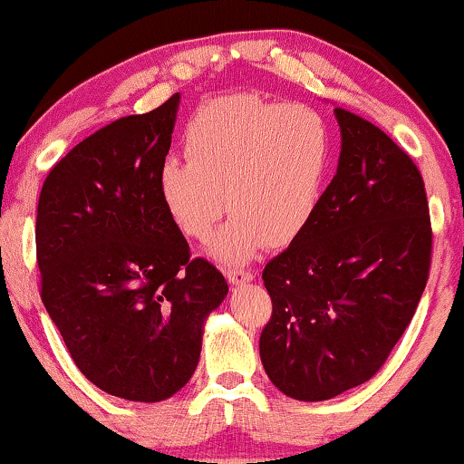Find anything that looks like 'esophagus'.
<instances>
[{"label": "esophagus", "instance_id": "obj_1", "mask_svg": "<svg viewBox=\"0 0 464 464\" xmlns=\"http://www.w3.org/2000/svg\"><path fill=\"white\" fill-rule=\"evenodd\" d=\"M227 282H232V285H245V282H251L253 280V272L251 270H245V267H226L224 270Z\"/></svg>", "mask_w": 464, "mask_h": 464}]
</instances>
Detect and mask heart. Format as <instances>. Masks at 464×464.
<instances>
[{
    "instance_id": "obj_1",
    "label": "heart",
    "mask_w": 464,
    "mask_h": 464,
    "mask_svg": "<svg viewBox=\"0 0 464 464\" xmlns=\"http://www.w3.org/2000/svg\"><path fill=\"white\" fill-rule=\"evenodd\" d=\"M184 154L159 169L165 211L184 237L203 243L227 205L232 216L213 255L237 264L264 245L293 243L310 226L331 171L333 131L310 104L237 93L194 112Z\"/></svg>"
}]
</instances>
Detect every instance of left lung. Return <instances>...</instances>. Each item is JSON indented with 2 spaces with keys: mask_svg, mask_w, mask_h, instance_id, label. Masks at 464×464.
Returning a JSON list of instances; mask_svg holds the SVG:
<instances>
[{
  "mask_svg": "<svg viewBox=\"0 0 464 464\" xmlns=\"http://www.w3.org/2000/svg\"><path fill=\"white\" fill-rule=\"evenodd\" d=\"M337 176L310 226L267 261L272 315L259 337L267 377L288 398L331 400L371 381L419 305L433 230L419 167L345 109Z\"/></svg>",
  "mask_w": 464,
  "mask_h": 464,
  "instance_id": "obj_1",
  "label": "left lung"
}]
</instances>
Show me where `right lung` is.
Returning a JSON list of instances; mask_svg holds the SVG:
<instances>
[{
    "label": "right lung",
    "instance_id": "add662e5",
    "mask_svg": "<svg viewBox=\"0 0 464 464\" xmlns=\"http://www.w3.org/2000/svg\"><path fill=\"white\" fill-rule=\"evenodd\" d=\"M179 93L112 121L52 167L37 205L42 301L93 385L160 401L197 371L203 320L227 295L216 266L190 257L159 197Z\"/></svg>",
    "mask_w": 464,
    "mask_h": 464
}]
</instances>
